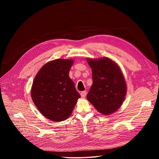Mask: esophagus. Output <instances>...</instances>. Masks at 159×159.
Instances as JSON below:
<instances>
[{"label":"esophagus","mask_w":159,"mask_h":159,"mask_svg":"<svg viewBox=\"0 0 159 159\" xmlns=\"http://www.w3.org/2000/svg\"><path fill=\"white\" fill-rule=\"evenodd\" d=\"M86 94H87V92H86V91H81V93H80L81 96V97H82V98H85Z\"/></svg>","instance_id":"1"}]
</instances>
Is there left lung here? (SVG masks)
Segmentation results:
<instances>
[{
    "label": "left lung",
    "instance_id": "1",
    "mask_svg": "<svg viewBox=\"0 0 159 159\" xmlns=\"http://www.w3.org/2000/svg\"><path fill=\"white\" fill-rule=\"evenodd\" d=\"M92 70L93 84L87 98L98 111L105 115L115 113L123 104L127 93V84L116 62L103 57L87 58Z\"/></svg>",
    "mask_w": 159,
    "mask_h": 159
}]
</instances>
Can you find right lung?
<instances>
[{"label": "right lung", "instance_id": "add662e5", "mask_svg": "<svg viewBox=\"0 0 159 159\" xmlns=\"http://www.w3.org/2000/svg\"><path fill=\"white\" fill-rule=\"evenodd\" d=\"M74 60L56 59L43 66L36 75L31 97L37 109L53 121H62L73 111L80 95L69 72Z\"/></svg>", "mask_w": 159, "mask_h": 159}]
</instances>
